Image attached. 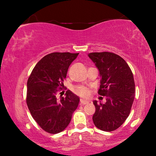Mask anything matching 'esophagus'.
<instances>
[{"label":"esophagus","instance_id":"obj_1","mask_svg":"<svg viewBox=\"0 0 156 156\" xmlns=\"http://www.w3.org/2000/svg\"><path fill=\"white\" fill-rule=\"evenodd\" d=\"M88 103H89V101H87V100H84V99L80 100V104H82V105H85V104Z\"/></svg>","mask_w":156,"mask_h":156}]
</instances>
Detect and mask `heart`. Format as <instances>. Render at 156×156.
<instances>
[{
	"mask_svg": "<svg viewBox=\"0 0 156 156\" xmlns=\"http://www.w3.org/2000/svg\"><path fill=\"white\" fill-rule=\"evenodd\" d=\"M74 91H75L76 94L84 98L87 97L89 95V94H90L89 89L87 87L84 86H79L75 87L74 88Z\"/></svg>",
	"mask_w": 156,
	"mask_h": 156,
	"instance_id": "heart-1",
	"label": "heart"
}]
</instances>
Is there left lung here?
I'll return each mask as SVG.
<instances>
[{
  "label": "left lung",
  "instance_id": "obj_1",
  "mask_svg": "<svg viewBox=\"0 0 156 156\" xmlns=\"http://www.w3.org/2000/svg\"><path fill=\"white\" fill-rule=\"evenodd\" d=\"M101 76L99 95L106 97L104 104L94 101L93 122L98 129L112 131L128 118L135 97V82L124 59L112 52H91L88 55Z\"/></svg>",
  "mask_w": 156,
  "mask_h": 156
}]
</instances>
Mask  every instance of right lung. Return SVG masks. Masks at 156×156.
Returning <instances> with one entry per match:
<instances>
[{
    "label": "right lung",
    "instance_id": "add662e5",
    "mask_svg": "<svg viewBox=\"0 0 156 156\" xmlns=\"http://www.w3.org/2000/svg\"><path fill=\"white\" fill-rule=\"evenodd\" d=\"M79 53L52 52L40 59L27 82L26 102L30 112L44 131L55 134L64 131L77 108L80 98L70 90L57 99L64 87L68 68Z\"/></svg>",
    "mask_w": 156,
    "mask_h": 156
}]
</instances>
